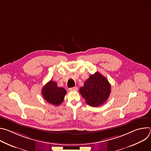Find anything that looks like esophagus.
Listing matches in <instances>:
<instances>
[{"label":"esophagus","instance_id":"34e87169","mask_svg":"<svg viewBox=\"0 0 151 151\" xmlns=\"http://www.w3.org/2000/svg\"><path fill=\"white\" fill-rule=\"evenodd\" d=\"M69 90L70 91H77V90H78V88H77V87H72V88H70L69 89Z\"/></svg>","mask_w":151,"mask_h":151}]
</instances>
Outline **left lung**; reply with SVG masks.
<instances>
[{"mask_svg": "<svg viewBox=\"0 0 151 151\" xmlns=\"http://www.w3.org/2000/svg\"><path fill=\"white\" fill-rule=\"evenodd\" d=\"M111 92L108 80L99 72L90 76L79 88V93L90 106L98 107L106 102Z\"/></svg>", "mask_w": 151, "mask_h": 151, "instance_id": "obj_1", "label": "left lung"}]
</instances>
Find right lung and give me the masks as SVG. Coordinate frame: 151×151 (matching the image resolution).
I'll list each match as a JSON object with an SVG mask.
<instances>
[{
    "label": "right lung",
    "mask_w": 151,
    "mask_h": 151,
    "mask_svg": "<svg viewBox=\"0 0 151 151\" xmlns=\"http://www.w3.org/2000/svg\"><path fill=\"white\" fill-rule=\"evenodd\" d=\"M66 93L65 89L58 87L57 83L51 80L42 89L43 97L47 102L55 106H58L63 101Z\"/></svg>",
    "instance_id": "right-lung-1"
}]
</instances>
